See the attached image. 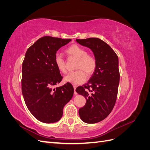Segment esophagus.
I'll return each mask as SVG.
<instances>
[{"label":"esophagus","instance_id":"obj_1","mask_svg":"<svg viewBox=\"0 0 150 150\" xmlns=\"http://www.w3.org/2000/svg\"><path fill=\"white\" fill-rule=\"evenodd\" d=\"M73 87H74V94L76 95V94H77V93L76 92V89L77 86H76V85H73Z\"/></svg>","mask_w":150,"mask_h":150}]
</instances>
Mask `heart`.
Segmentation results:
<instances>
[{"instance_id": "heart-1", "label": "heart", "mask_w": 150, "mask_h": 150, "mask_svg": "<svg viewBox=\"0 0 150 150\" xmlns=\"http://www.w3.org/2000/svg\"><path fill=\"white\" fill-rule=\"evenodd\" d=\"M67 55L77 59L76 63V71L70 72L65 77V81L72 84L83 83L88 75L93 74L97 67V59L93 54L87 53L86 49L79 45L72 44L66 49ZM54 65L57 69L62 73H66V62L60 54H56L54 59Z\"/></svg>"}]
</instances>
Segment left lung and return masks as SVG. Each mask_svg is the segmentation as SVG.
Here are the masks:
<instances>
[{
  "label": "left lung",
  "mask_w": 150,
  "mask_h": 150,
  "mask_svg": "<svg viewBox=\"0 0 150 150\" xmlns=\"http://www.w3.org/2000/svg\"><path fill=\"white\" fill-rule=\"evenodd\" d=\"M76 41L91 49L97 59V67L88 83L76 89L86 100L79 110L81 119L87 123H96L105 119L115 105L120 77L118 57L99 38L77 39Z\"/></svg>",
  "instance_id": "1"
}]
</instances>
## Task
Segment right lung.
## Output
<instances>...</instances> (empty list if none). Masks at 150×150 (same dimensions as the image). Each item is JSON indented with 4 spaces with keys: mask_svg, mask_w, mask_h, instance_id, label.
Segmentation results:
<instances>
[{
    "mask_svg": "<svg viewBox=\"0 0 150 150\" xmlns=\"http://www.w3.org/2000/svg\"><path fill=\"white\" fill-rule=\"evenodd\" d=\"M71 39L44 36L28 48L22 68V93L28 110L36 119L52 123L61 119L63 108L73 96L69 82L57 88L62 79L54 59L56 52Z\"/></svg>",
    "mask_w": 150,
    "mask_h": 150,
    "instance_id": "obj_1",
    "label": "right lung"
}]
</instances>
